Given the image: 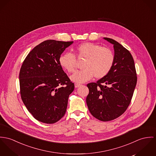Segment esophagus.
I'll return each instance as SVG.
<instances>
[{
	"label": "esophagus",
	"mask_w": 156,
	"mask_h": 156,
	"mask_svg": "<svg viewBox=\"0 0 156 156\" xmlns=\"http://www.w3.org/2000/svg\"><path fill=\"white\" fill-rule=\"evenodd\" d=\"M81 85L80 84H78V83H75V88H78V87H79L80 86H81Z\"/></svg>",
	"instance_id": "34e87169"
}]
</instances>
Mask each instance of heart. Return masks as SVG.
I'll list each match as a JSON object with an SVG mask.
<instances>
[{"label": "heart", "instance_id": "b5f03b06", "mask_svg": "<svg viewBox=\"0 0 156 156\" xmlns=\"http://www.w3.org/2000/svg\"><path fill=\"white\" fill-rule=\"evenodd\" d=\"M75 52L78 58L84 59L82 65L83 69L76 72L70 77L71 80L76 83H85L93 76L96 79H101L114 66L115 54L110 48L87 42L76 46ZM59 63L64 69L72 73L76 69V57L72 53H63L59 57Z\"/></svg>", "mask_w": 156, "mask_h": 156}]
</instances>
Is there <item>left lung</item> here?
<instances>
[{"label": "left lung", "instance_id": "obj_1", "mask_svg": "<svg viewBox=\"0 0 156 156\" xmlns=\"http://www.w3.org/2000/svg\"><path fill=\"white\" fill-rule=\"evenodd\" d=\"M104 39L114 45V65L106 76L87 85L89 93L86 103L94 117L108 121L118 118L126 111L136 85L137 76L129 51L112 39Z\"/></svg>", "mask_w": 156, "mask_h": 156}]
</instances>
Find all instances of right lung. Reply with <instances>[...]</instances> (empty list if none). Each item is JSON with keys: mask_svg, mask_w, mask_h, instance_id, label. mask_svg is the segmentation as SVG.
Listing matches in <instances>:
<instances>
[{"mask_svg": "<svg viewBox=\"0 0 156 156\" xmlns=\"http://www.w3.org/2000/svg\"><path fill=\"white\" fill-rule=\"evenodd\" d=\"M73 41L47 40L28 54L19 79L21 99L36 120L47 124L65 114L74 84L63 71L59 57Z\"/></svg>", "mask_w": 156, "mask_h": 156, "instance_id": "obj_1", "label": "right lung"}]
</instances>
